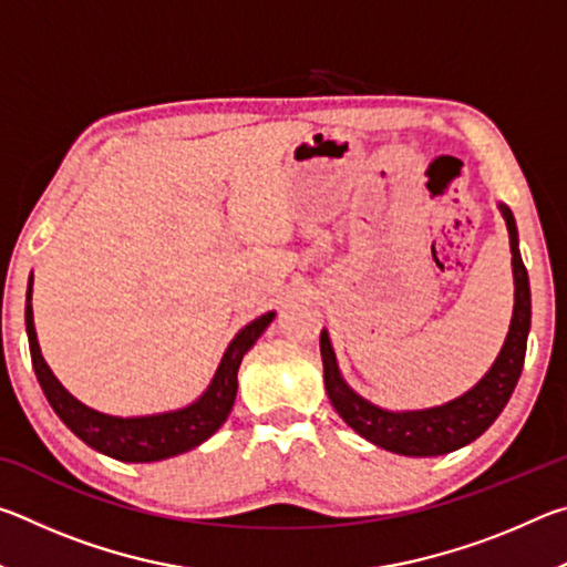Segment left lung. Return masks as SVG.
Masks as SVG:
<instances>
[{"label": "left lung", "mask_w": 567, "mask_h": 567, "mask_svg": "<svg viewBox=\"0 0 567 567\" xmlns=\"http://www.w3.org/2000/svg\"><path fill=\"white\" fill-rule=\"evenodd\" d=\"M505 217L507 235H511L513 252V280H515V305L511 330L493 368L477 380L463 395L445 402V405L425 408V410H385L375 402L358 395L348 382H344L338 358H334L328 330L320 332V352L324 368V390L332 408L348 422L354 433L370 440L372 445L385 447L390 453L408 457H435L453 453L457 447L473 443L501 415L511 400L513 390L520 380L527 332H530V282L527 270L517 247V227L515 217L507 205H497Z\"/></svg>", "instance_id": "left-lung-1"}]
</instances>
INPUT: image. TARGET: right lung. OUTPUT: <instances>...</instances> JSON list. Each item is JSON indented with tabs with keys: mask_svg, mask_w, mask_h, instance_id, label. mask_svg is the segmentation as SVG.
<instances>
[{
	"mask_svg": "<svg viewBox=\"0 0 567 567\" xmlns=\"http://www.w3.org/2000/svg\"><path fill=\"white\" fill-rule=\"evenodd\" d=\"M272 320L275 312H265L235 334L233 342L227 344L223 360L217 364L213 382H209L207 390L195 402H189V405L179 410L155 412V415L120 417L107 415V412H100L76 400L54 378L50 364L44 362L34 330L32 277L30 285H27L24 305V324L27 340H30L32 368L37 380H40L44 398L50 400L52 410L82 443H87L102 455L122 460V463H157V460L187 453V450L203 445L207 437H213L223 427L229 410L235 405L239 362H243L247 350L252 348Z\"/></svg>",
	"mask_w": 567,
	"mask_h": 567,
	"instance_id": "1",
	"label": "right lung"
}]
</instances>
